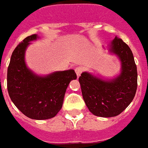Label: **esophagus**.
Instances as JSON below:
<instances>
[{
	"mask_svg": "<svg viewBox=\"0 0 148 148\" xmlns=\"http://www.w3.org/2000/svg\"><path fill=\"white\" fill-rule=\"evenodd\" d=\"M75 73H76V75L77 76H79V75H81V73L84 72V68L81 66H79V67H76L75 69Z\"/></svg>",
	"mask_w": 148,
	"mask_h": 148,
	"instance_id": "1",
	"label": "esophagus"
}]
</instances>
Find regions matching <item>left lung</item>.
<instances>
[{"label": "left lung", "instance_id": "8db88e82", "mask_svg": "<svg viewBox=\"0 0 148 148\" xmlns=\"http://www.w3.org/2000/svg\"><path fill=\"white\" fill-rule=\"evenodd\" d=\"M111 44L110 51L121 61V75L110 81L87 73H83L79 78L87 108L94 115L102 117L122 113L133 100L137 89V69L131 49L117 36Z\"/></svg>", "mask_w": 148, "mask_h": 148}]
</instances>
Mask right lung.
Returning a JSON list of instances; mask_svg holds the SVG:
<instances>
[{"mask_svg":"<svg viewBox=\"0 0 148 148\" xmlns=\"http://www.w3.org/2000/svg\"><path fill=\"white\" fill-rule=\"evenodd\" d=\"M36 38V34L27 36L12 52L8 67L7 88L11 100L25 116L46 120L55 117L61 110L67 87L77 76L73 69L45 77L31 73L26 66L24 53L29 42Z\"/></svg>","mask_w":148,"mask_h":148,"instance_id":"obj_1","label":"right lung"}]
</instances>
